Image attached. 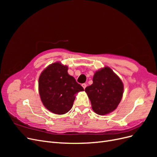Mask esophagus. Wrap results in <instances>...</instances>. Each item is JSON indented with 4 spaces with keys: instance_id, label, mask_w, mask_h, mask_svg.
Masks as SVG:
<instances>
[{
    "instance_id": "obj_1",
    "label": "esophagus",
    "mask_w": 157,
    "mask_h": 157,
    "mask_svg": "<svg viewBox=\"0 0 157 157\" xmlns=\"http://www.w3.org/2000/svg\"><path fill=\"white\" fill-rule=\"evenodd\" d=\"M82 86L83 87V88H84V89H85V88H86V84H85V83L82 84Z\"/></svg>"
}]
</instances>
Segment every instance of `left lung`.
Segmentation results:
<instances>
[{
  "mask_svg": "<svg viewBox=\"0 0 157 157\" xmlns=\"http://www.w3.org/2000/svg\"><path fill=\"white\" fill-rule=\"evenodd\" d=\"M124 85L121 78L109 67L95 73L93 84L85 88L93 111L105 115L115 111L121 102Z\"/></svg>",
  "mask_w": 157,
  "mask_h": 157,
  "instance_id": "8db88e82",
  "label": "left lung"
}]
</instances>
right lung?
<instances>
[{
	"mask_svg": "<svg viewBox=\"0 0 157 157\" xmlns=\"http://www.w3.org/2000/svg\"><path fill=\"white\" fill-rule=\"evenodd\" d=\"M60 62L48 65L39 78V91L44 107L54 114L63 115L72 108L75 94L84 88Z\"/></svg>",
	"mask_w": 157,
	"mask_h": 157,
	"instance_id": "obj_1",
	"label": "right lung"
}]
</instances>
